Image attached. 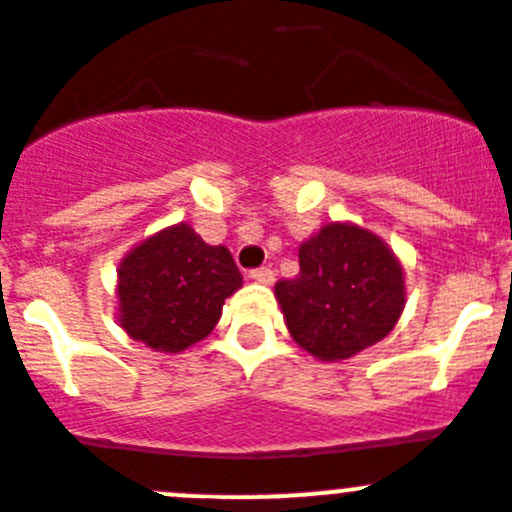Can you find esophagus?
Masks as SVG:
<instances>
[{
  "label": "esophagus",
  "mask_w": 512,
  "mask_h": 512,
  "mask_svg": "<svg viewBox=\"0 0 512 512\" xmlns=\"http://www.w3.org/2000/svg\"><path fill=\"white\" fill-rule=\"evenodd\" d=\"M250 277L255 282H260V285H272L275 282V272L270 267H255V270H250Z\"/></svg>",
  "instance_id": "34e87169"
}]
</instances>
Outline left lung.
Masks as SVG:
<instances>
[{"label":"left lung","instance_id":"obj_1","mask_svg":"<svg viewBox=\"0 0 512 512\" xmlns=\"http://www.w3.org/2000/svg\"><path fill=\"white\" fill-rule=\"evenodd\" d=\"M300 272L275 285L292 340L322 362L375 345L405 310V270L380 235L327 222L300 245Z\"/></svg>","mask_w":512,"mask_h":512}]
</instances>
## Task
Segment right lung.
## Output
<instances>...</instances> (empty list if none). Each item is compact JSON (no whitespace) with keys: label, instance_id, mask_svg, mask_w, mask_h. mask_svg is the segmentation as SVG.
<instances>
[{"label":"right lung","instance_id":"add662e5","mask_svg":"<svg viewBox=\"0 0 512 512\" xmlns=\"http://www.w3.org/2000/svg\"><path fill=\"white\" fill-rule=\"evenodd\" d=\"M242 287L225 245H207L190 222L137 242L117 267V322L132 340L177 355L205 340Z\"/></svg>","mask_w":512,"mask_h":512}]
</instances>
